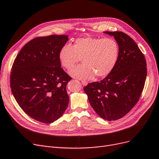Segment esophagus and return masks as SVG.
<instances>
[{
    "mask_svg": "<svg viewBox=\"0 0 159 159\" xmlns=\"http://www.w3.org/2000/svg\"><path fill=\"white\" fill-rule=\"evenodd\" d=\"M81 82H82V85H83V86H86V85L88 84V82H86V81L82 80Z\"/></svg>",
    "mask_w": 159,
    "mask_h": 159,
    "instance_id": "34e87169",
    "label": "esophagus"
}]
</instances>
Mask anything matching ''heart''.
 Listing matches in <instances>:
<instances>
[{
    "label": "heart",
    "mask_w": 159,
    "mask_h": 159,
    "mask_svg": "<svg viewBox=\"0 0 159 159\" xmlns=\"http://www.w3.org/2000/svg\"><path fill=\"white\" fill-rule=\"evenodd\" d=\"M119 56L118 43L112 38H81L72 46L66 45L60 51L59 60L67 70L82 59L84 64L69 71L72 77L91 79L96 75L103 77L114 67Z\"/></svg>",
    "instance_id": "1"
}]
</instances>
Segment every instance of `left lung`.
Instances as JSON below:
<instances>
[{
    "label": "left lung",
    "instance_id": "8db88e82",
    "mask_svg": "<svg viewBox=\"0 0 159 159\" xmlns=\"http://www.w3.org/2000/svg\"><path fill=\"white\" fill-rule=\"evenodd\" d=\"M119 46L117 62L107 77L84 88L91 106L103 120L121 118L139 101L147 76L143 54L135 41L122 32H104Z\"/></svg>",
    "mask_w": 159,
    "mask_h": 159
}]
</instances>
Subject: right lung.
<instances>
[{"instance_id":"1","label":"right lung","mask_w":159,"mask_h":159,"mask_svg":"<svg viewBox=\"0 0 159 159\" xmlns=\"http://www.w3.org/2000/svg\"><path fill=\"white\" fill-rule=\"evenodd\" d=\"M68 39L66 35L34 39L24 45L12 66V93L23 111L38 121L54 122L68 106L66 86L71 78L59 60Z\"/></svg>"}]
</instances>
